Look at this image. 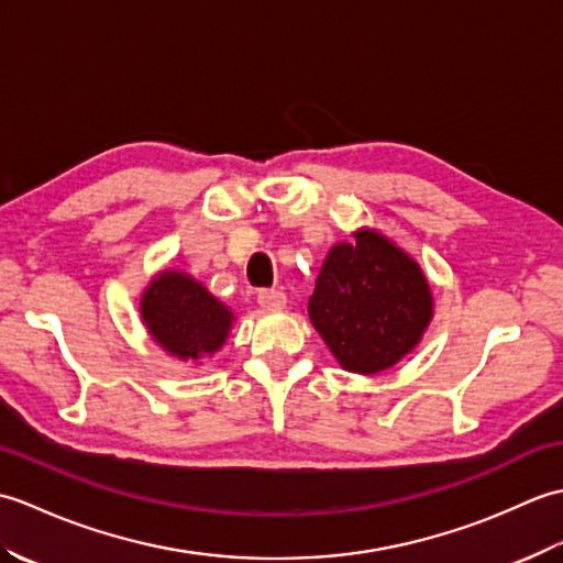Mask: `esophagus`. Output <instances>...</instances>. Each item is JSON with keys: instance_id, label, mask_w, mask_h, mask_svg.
Returning a JSON list of instances; mask_svg holds the SVG:
<instances>
[{"instance_id": "esophagus-1", "label": "esophagus", "mask_w": 563, "mask_h": 563, "mask_svg": "<svg viewBox=\"0 0 563 563\" xmlns=\"http://www.w3.org/2000/svg\"><path fill=\"white\" fill-rule=\"evenodd\" d=\"M256 300L263 309H268V312H280V309H285V292L283 290H275V288H268V290H258Z\"/></svg>"}]
</instances>
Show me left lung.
I'll return each instance as SVG.
<instances>
[{"label": "left lung", "instance_id": "obj_1", "mask_svg": "<svg viewBox=\"0 0 563 563\" xmlns=\"http://www.w3.org/2000/svg\"><path fill=\"white\" fill-rule=\"evenodd\" d=\"M433 297L418 263L375 232L329 251L309 300V319L336 361L375 375L397 365L421 339Z\"/></svg>", "mask_w": 563, "mask_h": 563}]
</instances>
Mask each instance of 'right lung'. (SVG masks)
Listing matches in <instances>:
<instances>
[{"label":"right lung","mask_w":563,"mask_h":563,"mask_svg":"<svg viewBox=\"0 0 563 563\" xmlns=\"http://www.w3.org/2000/svg\"><path fill=\"white\" fill-rule=\"evenodd\" d=\"M142 319L162 349L190 361L218 351L232 327L230 309L194 278L172 271L142 297Z\"/></svg>","instance_id":"1"}]
</instances>
